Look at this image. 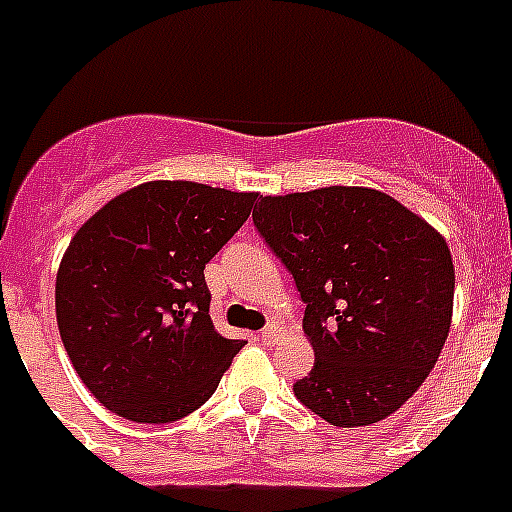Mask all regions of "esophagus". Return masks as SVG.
Returning a JSON list of instances; mask_svg holds the SVG:
<instances>
[{"label": "esophagus", "instance_id": "34e87169", "mask_svg": "<svg viewBox=\"0 0 512 512\" xmlns=\"http://www.w3.org/2000/svg\"><path fill=\"white\" fill-rule=\"evenodd\" d=\"M259 336H261V341L269 343V346H271V343H277L279 338H282V328H279V325H274V323H269L264 330H261Z\"/></svg>", "mask_w": 512, "mask_h": 512}]
</instances>
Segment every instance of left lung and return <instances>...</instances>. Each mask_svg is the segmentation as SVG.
<instances>
[{
	"instance_id": "left-lung-1",
	"label": "left lung",
	"mask_w": 512,
	"mask_h": 512,
	"mask_svg": "<svg viewBox=\"0 0 512 512\" xmlns=\"http://www.w3.org/2000/svg\"><path fill=\"white\" fill-rule=\"evenodd\" d=\"M253 225L305 302L315 366L297 400L338 428L395 413L449 336L454 261L441 233L366 187L261 197Z\"/></svg>"
}]
</instances>
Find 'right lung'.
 <instances>
[{"instance_id":"obj_1","label":"right lung","mask_w":512,"mask_h":512,"mask_svg":"<svg viewBox=\"0 0 512 512\" xmlns=\"http://www.w3.org/2000/svg\"><path fill=\"white\" fill-rule=\"evenodd\" d=\"M259 194L146 182L76 230L56 277L61 341L87 390L135 423L205 405L246 341L210 320L205 266Z\"/></svg>"}]
</instances>
